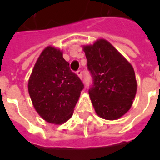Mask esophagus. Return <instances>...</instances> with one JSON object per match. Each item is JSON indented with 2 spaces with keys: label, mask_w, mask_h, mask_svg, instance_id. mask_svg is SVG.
<instances>
[{
  "label": "esophagus",
  "mask_w": 160,
  "mask_h": 160,
  "mask_svg": "<svg viewBox=\"0 0 160 160\" xmlns=\"http://www.w3.org/2000/svg\"><path fill=\"white\" fill-rule=\"evenodd\" d=\"M76 74L78 75V77H79L80 79H82V72H81L80 70H78V71H77Z\"/></svg>",
  "instance_id": "34e87169"
}]
</instances>
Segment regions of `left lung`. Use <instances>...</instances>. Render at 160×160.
I'll use <instances>...</instances> for the list:
<instances>
[{
	"label": "left lung",
	"instance_id": "obj_1",
	"mask_svg": "<svg viewBox=\"0 0 160 160\" xmlns=\"http://www.w3.org/2000/svg\"><path fill=\"white\" fill-rule=\"evenodd\" d=\"M82 48L93 78L89 97L96 114L105 120H118L129 111L136 94L134 68L104 38Z\"/></svg>",
	"mask_w": 160,
	"mask_h": 160
}]
</instances>
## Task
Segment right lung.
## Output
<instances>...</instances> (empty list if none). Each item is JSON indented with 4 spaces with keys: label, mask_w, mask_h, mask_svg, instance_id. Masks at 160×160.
<instances>
[{
    "label": "right lung",
    "mask_w": 160,
    "mask_h": 160,
    "mask_svg": "<svg viewBox=\"0 0 160 160\" xmlns=\"http://www.w3.org/2000/svg\"><path fill=\"white\" fill-rule=\"evenodd\" d=\"M84 85L69 68L62 50L47 46L34 65L28 80L33 107L47 122L62 124L73 116Z\"/></svg>",
    "instance_id": "1"
}]
</instances>
